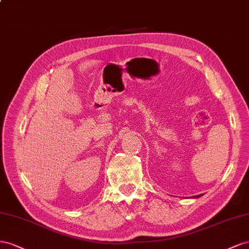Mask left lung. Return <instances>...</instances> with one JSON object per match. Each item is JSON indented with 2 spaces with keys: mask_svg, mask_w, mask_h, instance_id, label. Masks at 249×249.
Masks as SVG:
<instances>
[{
  "mask_svg": "<svg viewBox=\"0 0 249 249\" xmlns=\"http://www.w3.org/2000/svg\"><path fill=\"white\" fill-rule=\"evenodd\" d=\"M199 196H201V195H197V197H199Z\"/></svg>",
  "mask_w": 249,
  "mask_h": 249,
  "instance_id": "8db88e82",
  "label": "left lung"
}]
</instances>
